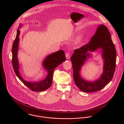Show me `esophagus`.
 Masks as SVG:
<instances>
[{"label": "esophagus", "mask_w": 124, "mask_h": 124, "mask_svg": "<svg viewBox=\"0 0 124 124\" xmlns=\"http://www.w3.org/2000/svg\"><path fill=\"white\" fill-rule=\"evenodd\" d=\"M65 57L66 59H69L70 58V54L69 53H65Z\"/></svg>", "instance_id": "esophagus-1"}]
</instances>
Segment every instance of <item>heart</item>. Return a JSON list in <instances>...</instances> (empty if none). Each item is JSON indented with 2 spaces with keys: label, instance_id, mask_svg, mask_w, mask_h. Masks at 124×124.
Here are the masks:
<instances>
[{
  "label": "heart",
  "instance_id": "b5f03b06",
  "mask_svg": "<svg viewBox=\"0 0 124 124\" xmlns=\"http://www.w3.org/2000/svg\"><path fill=\"white\" fill-rule=\"evenodd\" d=\"M80 39H78V42H79L80 41Z\"/></svg>",
  "mask_w": 124,
  "mask_h": 124
}]
</instances>
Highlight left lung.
Listing matches in <instances>:
<instances>
[{"label": "left lung", "mask_w": 124, "mask_h": 124, "mask_svg": "<svg viewBox=\"0 0 124 124\" xmlns=\"http://www.w3.org/2000/svg\"><path fill=\"white\" fill-rule=\"evenodd\" d=\"M99 48L102 49L104 59L103 73L100 78L93 82L85 81L79 72L87 57L90 56L88 51L93 52ZM73 72V79L76 85L84 92L92 93L101 90L112 79L116 67V51L111 39L110 32L103 24L98 27L89 44L74 50L71 58Z\"/></svg>", "instance_id": "8db88e82"}]
</instances>
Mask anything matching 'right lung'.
I'll list each match as a JSON object with an SVG mask.
<instances>
[{
    "instance_id": "obj_1",
    "label": "right lung",
    "mask_w": 124,
    "mask_h": 124,
    "mask_svg": "<svg viewBox=\"0 0 124 124\" xmlns=\"http://www.w3.org/2000/svg\"><path fill=\"white\" fill-rule=\"evenodd\" d=\"M21 25L20 24L21 27ZM20 27L17 30V35L13 42L12 48V64L14 71L18 78L29 88L34 92H42L49 88L53 82V74L54 70L58 65L65 60V53L63 50L59 51L49 55L44 60L43 66L48 72L46 78L39 82H31L24 80L20 75L19 72V63L18 59V48L19 43V35Z\"/></svg>"
}]
</instances>
